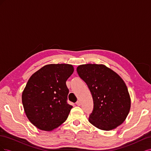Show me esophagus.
<instances>
[{"label": "esophagus", "mask_w": 151, "mask_h": 151, "mask_svg": "<svg viewBox=\"0 0 151 151\" xmlns=\"http://www.w3.org/2000/svg\"><path fill=\"white\" fill-rule=\"evenodd\" d=\"M76 104L77 105V106H81V102L79 101H77Z\"/></svg>", "instance_id": "1"}]
</instances>
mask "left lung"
Here are the masks:
<instances>
[{"label":"left lung","instance_id":"left-lung-1","mask_svg":"<svg viewBox=\"0 0 151 151\" xmlns=\"http://www.w3.org/2000/svg\"><path fill=\"white\" fill-rule=\"evenodd\" d=\"M77 72L92 94L94 108L89 122L98 129L111 130L120 125L129 114L131 99L125 82L103 64L81 65Z\"/></svg>","mask_w":151,"mask_h":151}]
</instances>
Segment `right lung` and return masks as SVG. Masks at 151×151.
Listing matches in <instances>:
<instances>
[{"label":"right lung","mask_w":151,"mask_h":151,"mask_svg":"<svg viewBox=\"0 0 151 151\" xmlns=\"http://www.w3.org/2000/svg\"><path fill=\"white\" fill-rule=\"evenodd\" d=\"M74 70L70 64H48L30 77L22 103L27 118L38 129L52 131L67 120L72 106L67 102L66 81Z\"/></svg>","instance_id":"obj_1"}]
</instances>
